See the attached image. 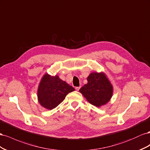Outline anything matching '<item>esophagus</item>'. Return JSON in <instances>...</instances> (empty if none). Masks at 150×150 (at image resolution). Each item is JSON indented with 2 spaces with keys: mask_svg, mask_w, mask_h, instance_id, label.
I'll list each match as a JSON object with an SVG mask.
<instances>
[{
  "mask_svg": "<svg viewBox=\"0 0 150 150\" xmlns=\"http://www.w3.org/2000/svg\"><path fill=\"white\" fill-rule=\"evenodd\" d=\"M80 88V87H75V89H76V91H79V89Z\"/></svg>",
  "mask_w": 150,
  "mask_h": 150,
  "instance_id": "34e87169",
  "label": "esophagus"
}]
</instances>
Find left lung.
Here are the masks:
<instances>
[{
  "mask_svg": "<svg viewBox=\"0 0 150 150\" xmlns=\"http://www.w3.org/2000/svg\"><path fill=\"white\" fill-rule=\"evenodd\" d=\"M88 83L79 91L91 104L100 107L110 100L112 96V86L102 73L93 72L87 77Z\"/></svg>",
  "mask_w": 150,
  "mask_h": 150,
  "instance_id": "1",
  "label": "left lung"
}]
</instances>
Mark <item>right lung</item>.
Instances as JSON below:
<instances>
[{"label":"right lung","instance_id":"1","mask_svg":"<svg viewBox=\"0 0 150 150\" xmlns=\"http://www.w3.org/2000/svg\"><path fill=\"white\" fill-rule=\"evenodd\" d=\"M75 88L61 80L58 76L45 74L38 87V97L40 104L47 109L56 108Z\"/></svg>","mask_w":150,"mask_h":150}]
</instances>
